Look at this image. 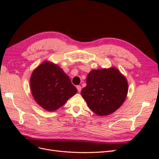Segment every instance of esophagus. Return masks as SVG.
<instances>
[{
	"label": "esophagus",
	"instance_id": "34e87169",
	"mask_svg": "<svg viewBox=\"0 0 159 159\" xmlns=\"http://www.w3.org/2000/svg\"><path fill=\"white\" fill-rule=\"evenodd\" d=\"M76 88H77V89H78V92L80 93V91H81V86H80V85H77Z\"/></svg>",
	"mask_w": 159,
	"mask_h": 159
}]
</instances>
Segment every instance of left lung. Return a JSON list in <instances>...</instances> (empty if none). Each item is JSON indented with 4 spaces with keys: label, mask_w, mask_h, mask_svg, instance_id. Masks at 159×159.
Wrapping results in <instances>:
<instances>
[{
    "label": "left lung",
    "mask_w": 159,
    "mask_h": 159,
    "mask_svg": "<svg viewBox=\"0 0 159 159\" xmlns=\"http://www.w3.org/2000/svg\"><path fill=\"white\" fill-rule=\"evenodd\" d=\"M86 81L81 94L89 108L100 116L115 112L126 99L127 81L116 68L92 70Z\"/></svg>",
    "instance_id": "1"
}]
</instances>
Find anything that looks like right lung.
Instances as JSON below:
<instances>
[{
    "label": "right lung",
    "instance_id": "1",
    "mask_svg": "<svg viewBox=\"0 0 159 159\" xmlns=\"http://www.w3.org/2000/svg\"><path fill=\"white\" fill-rule=\"evenodd\" d=\"M30 88L38 104L48 111L61 107L78 91L62 69L50 62H44L33 71Z\"/></svg>",
    "mask_w": 159,
    "mask_h": 159
}]
</instances>
